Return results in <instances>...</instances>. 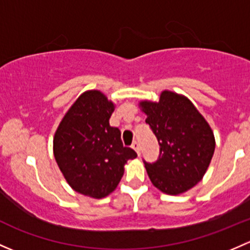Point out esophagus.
<instances>
[{"label":"esophagus","instance_id":"34e87169","mask_svg":"<svg viewBox=\"0 0 250 250\" xmlns=\"http://www.w3.org/2000/svg\"><path fill=\"white\" fill-rule=\"evenodd\" d=\"M132 148L135 149V152L138 153V156H140V145H139L138 141H134L132 144Z\"/></svg>","mask_w":250,"mask_h":250}]
</instances>
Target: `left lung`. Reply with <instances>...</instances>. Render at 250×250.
<instances>
[{
	"label": "left lung",
	"instance_id": "obj_1",
	"mask_svg": "<svg viewBox=\"0 0 250 250\" xmlns=\"http://www.w3.org/2000/svg\"><path fill=\"white\" fill-rule=\"evenodd\" d=\"M159 144V157L145 163L151 182L170 195L185 193L200 182L213 157L211 127L185 96L163 91L158 103L140 102Z\"/></svg>",
	"mask_w": 250,
	"mask_h": 250
}]
</instances>
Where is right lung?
I'll use <instances>...</instances> for the list:
<instances>
[{"instance_id":"add662e5","label":"right lung","mask_w":250,"mask_h":250,"mask_svg":"<svg viewBox=\"0 0 250 250\" xmlns=\"http://www.w3.org/2000/svg\"><path fill=\"white\" fill-rule=\"evenodd\" d=\"M115 105L101 91H86L70 106L54 136V156L75 191L102 199L116 189L127 160L136 152L125 147L111 127Z\"/></svg>"}]
</instances>
